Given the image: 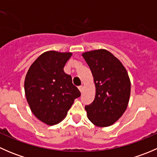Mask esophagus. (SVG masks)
Returning a JSON list of instances; mask_svg holds the SVG:
<instances>
[{"instance_id": "esophagus-1", "label": "esophagus", "mask_w": 157, "mask_h": 157, "mask_svg": "<svg viewBox=\"0 0 157 157\" xmlns=\"http://www.w3.org/2000/svg\"><path fill=\"white\" fill-rule=\"evenodd\" d=\"M78 89H79V90H80V93H83V87L82 86H79L78 87Z\"/></svg>"}]
</instances>
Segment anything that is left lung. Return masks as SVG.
I'll use <instances>...</instances> for the list:
<instances>
[{"label":"left lung","mask_w":157,"mask_h":157,"mask_svg":"<svg viewBox=\"0 0 157 157\" xmlns=\"http://www.w3.org/2000/svg\"><path fill=\"white\" fill-rule=\"evenodd\" d=\"M93 76L96 96L86 105L87 117L98 127H108L121 118L127 109L131 82L121 61L105 49L83 53Z\"/></svg>","instance_id":"8db88e82"}]
</instances>
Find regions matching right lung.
<instances>
[{"label":"right lung","mask_w":157,"mask_h":157,"mask_svg":"<svg viewBox=\"0 0 157 157\" xmlns=\"http://www.w3.org/2000/svg\"><path fill=\"white\" fill-rule=\"evenodd\" d=\"M71 52L48 51L30 66L24 82L25 94L35 116L48 125L61 122L80 92L64 67Z\"/></svg>","instance_id":"right-lung-1"}]
</instances>
